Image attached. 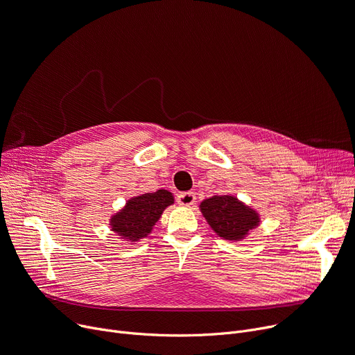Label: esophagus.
<instances>
[{
  "mask_svg": "<svg viewBox=\"0 0 355 355\" xmlns=\"http://www.w3.org/2000/svg\"><path fill=\"white\" fill-rule=\"evenodd\" d=\"M196 199V195L193 192H180L178 193L176 196V200L179 205H183V207H191L193 205V202Z\"/></svg>",
  "mask_w": 355,
  "mask_h": 355,
  "instance_id": "esophagus-1",
  "label": "esophagus"
}]
</instances>
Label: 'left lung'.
<instances>
[{"instance_id":"obj_1","label":"left lung","mask_w":355,"mask_h":355,"mask_svg":"<svg viewBox=\"0 0 355 355\" xmlns=\"http://www.w3.org/2000/svg\"><path fill=\"white\" fill-rule=\"evenodd\" d=\"M200 211L219 237L239 240L259 224L257 214L244 207L237 198L223 195L205 199Z\"/></svg>"}]
</instances>
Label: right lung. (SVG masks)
<instances>
[{
	"label": "right lung",
	"mask_w": 355,
	"mask_h": 355,
	"mask_svg": "<svg viewBox=\"0 0 355 355\" xmlns=\"http://www.w3.org/2000/svg\"><path fill=\"white\" fill-rule=\"evenodd\" d=\"M173 204V196L167 191H157L132 198L127 202L125 208L111 219L112 231L120 234L127 240H139L151 231L166 209Z\"/></svg>",
	"instance_id": "obj_1"
}]
</instances>
